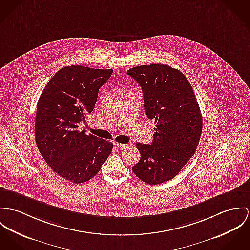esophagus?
<instances>
[{"label":"esophagus","instance_id":"1","mask_svg":"<svg viewBox=\"0 0 250 250\" xmlns=\"http://www.w3.org/2000/svg\"><path fill=\"white\" fill-rule=\"evenodd\" d=\"M115 146L119 149H125V148L127 147V145H125V144H119V143H116Z\"/></svg>","mask_w":250,"mask_h":250}]
</instances>
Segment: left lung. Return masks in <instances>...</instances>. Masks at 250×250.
Wrapping results in <instances>:
<instances>
[{"label":"left lung","instance_id":"obj_1","mask_svg":"<svg viewBox=\"0 0 250 250\" xmlns=\"http://www.w3.org/2000/svg\"><path fill=\"white\" fill-rule=\"evenodd\" d=\"M127 74L142 87L146 114L156 123L151 145L136 144L141 158L132 171L146 184H162L196 151L203 127L200 106L188 79L169 65H140Z\"/></svg>","mask_w":250,"mask_h":250}]
</instances>
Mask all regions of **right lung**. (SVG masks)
I'll return each mask as SVG.
<instances>
[{
    "label": "right lung",
    "instance_id": "1",
    "mask_svg": "<svg viewBox=\"0 0 250 250\" xmlns=\"http://www.w3.org/2000/svg\"><path fill=\"white\" fill-rule=\"evenodd\" d=\"M112 69L70 65L49 80L37 103L35 140L40 153L54 172L81 184L100 171L113 144L80 130L95 106L99 89Z\"/></svg>",
    "mask_w": 250,
    "mask_h": 250
}]
</instances>
